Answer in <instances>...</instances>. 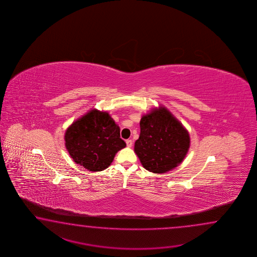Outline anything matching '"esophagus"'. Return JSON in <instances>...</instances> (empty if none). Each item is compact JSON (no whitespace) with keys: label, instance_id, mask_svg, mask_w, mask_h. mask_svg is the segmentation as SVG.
Segmentation results:
<instances>
[{"label":"esophagus","instance_id":"esophagus-1","mask_svg":"<svg viewBox=\"0 0 257 257\" xmlns=\"http://www.w3.org/2000/svg\"><path fill=\"white\" fill-rule=\"evenodd\" d=\"M126 143L127 147H131V146H132V144H133V142H132L131 140H126Z\"/></svg>","mask_w":257,"mask_h":257}]
</instances>
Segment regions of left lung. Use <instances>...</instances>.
Masks as SVG:
<instances>
[{"label": "left lung", "mask_w": 257, "mask_h": 257, "mask_svg": "<svg viewBox=\"0 0 257 257\" xmlns=\"http://www.w3.org/2000/svg\"><path fill=\"white\" fill-rule=\"evenodd\" d=\"M141 134L134 152L142 166L154 174H164L183 162L190 147L186 127L164 106L142 115Z\"/></svg>", "instance_id": "8db88e82"}]
</instances>
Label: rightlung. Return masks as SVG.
<instances>
[{
	"label": "right lung",
	"instance_id": "add662e5",
	"mask_svg": "<svg viewBox=\"0 0 257 257\" xmlns=\"http://www.w3.org/2000/svg\"><path fill=\"white\" fill-rule=\"evenodd\" d=\"M65 146L77 164L92 172L106 169L126 147L120 128L107 112L90 110L66 130Z\"/></svg>",
	"mask_w": 257,
	"mask_h": 257
}]
</instances>
